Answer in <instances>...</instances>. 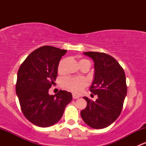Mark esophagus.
I'll use <instances>...</instances> for the list:
<instances>
[{"label":"esophagus","instance_id":"34e87169","mask_svg":"<svg viewBox=\"0 0 146 146\" xmlns=\"http://www.w3.org/2000/svg\"><path fill=\"white\" fill-rule=\"evenodd\" d=\"M80 98V96L78 95H76V94H73V99H78V98Z\"/></svg>","mask_w":146,"mask_h":146}]
</instances>
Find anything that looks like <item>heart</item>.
I'll return each instance as SVG.
<instances>
[{
  "mask_svg": "<svg viewBox=\"0 0 146 146\" xmlns=\"http://www.w3.org/2000/svg\"><path fill=\"white\" fill-rule=\"evenodd\" d=\"M66 60L62 59L60 61L58 65V73H62L64 70V66ZM85 62H89L88 60L80 59L79 61L80 66H81ZM63 86L69 91L74 92V93H78L80 91L88 85V80L85 78L82 77H70L67 76L65 77L62 80Z\"/></svg>",
  "mask_w": 146,
  "mask_h": 146,
  "instance_id": "b5f03b06",
  "label": "heart"
}]
</instances>
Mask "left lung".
I'll return each mask as SVG.
<instances>
[{
    "instance_id": "obj_1",
    "label": "left lung",
    "mask_w": 146,
    "mask_h": 146,
    "mask_svg": "<svg viewBox=\"0 0 146 146\" xmlns=\"http://www.w3.org/2000/svg\"><path fill=\"white\" fill-rule=\"evenodd\" d=\"M85 55L95 62V78L90 90L98 95L96 101L84 97L87 107L80 114L86 124L93 129H104L120 115L127 93L126 75L118 61L105 53L88 51Z\"/></svg>"
}]
</instances>
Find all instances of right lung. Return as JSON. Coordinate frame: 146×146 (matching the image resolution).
Wrapping results in <instances>:
<instances>
[{"label": "right lung", "instance_id": "1", "mask_svg": "<svg viewBox=\"0 0 146 146\" xmlns=\"http://www.w3.org/2000/svg\"><path fill=\"white\" fill-rule=\"evenodd\" d=\"M67 50L43 46L32 51L19 68L16 94L25 117L39 127L55 124L62 117L72 94L59 90L48 95L56 79L58 65Z\"/></svg>", "mask_w": 146, "mask_h": 146}]
</instances>
